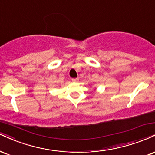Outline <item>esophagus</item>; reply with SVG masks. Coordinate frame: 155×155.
Returning a JSON list of instances; mask_svg holds the SVG:
<instances>
[{"mask_svg": "<svg viewBox=\"0 0 155 155\" xmlns=\"http://www.w3.org/2000/svg\"><path fill=\"white\" fill-rule=\"evenodd\" d=\"M72 81L73 82H78L79 81V79H77V78L76 79H72Z\"/></svg>", "mask_w": 155, "mask_h": 155, "instance_id": "34e87169", "label": "esophagus"}]
</instances>
